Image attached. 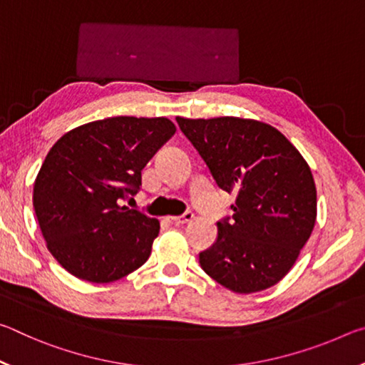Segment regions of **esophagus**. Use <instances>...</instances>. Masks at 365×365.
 <instances>
[{
    "instance_id": "esophagus-1",
    "label": "esophagus",
    "mask_w": 365,
    "mask_h": 365,
    "mask_svg": "<svg viewBox=\"0 0 365 365\" xmlns=\"http://www.w3.org/2000/svg\"><path fill=\"white\" fill-rule=\"evenodd\" d=\"M195 217V214L191 211H185L182 215H174V217H169L172 224H187L191 219Z\"/></svg>"
}]
</instances>
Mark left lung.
Here are the masks:
<instances>
[{"instance_id":"obj_1","label":"left lung","mask_w":365,"mask_h":365,"mask_svg":"<svg viewBox=\"0 0 365 365\" xmlns=\"http://www.w3.org/2000/svg\"><path fill=\"white\" fill-rule=\"evenodd\" d=\"M177 123L205 160L215 185L235 195L233 214L200 252L202 270L235 293L274 287L311 237L317 193L299 151L269 123L215 117Z\"/></svg>"}]
</instances>
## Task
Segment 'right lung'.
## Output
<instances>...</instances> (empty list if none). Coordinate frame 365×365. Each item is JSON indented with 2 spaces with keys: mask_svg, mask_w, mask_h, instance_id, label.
<instances>
[{
  "mask_svg": "<svg viewBox=\"0 0 365 365\" xmlns=\"http://www.w3.org/2000/svg\"><path fill=\"white\" fill-rule=\"evenodd\" d=\"M174 133L165 117L119 115L73 128L49 150L34 207L49 252L69 274L109 283L148 261L159 220L122 201L138 193L141 170Z\"/></svg>",
  "mask_w": 365,
  "mask_h": 365,
  "instance_id": "1",
  "label": "right lung"
}]
</instances>
